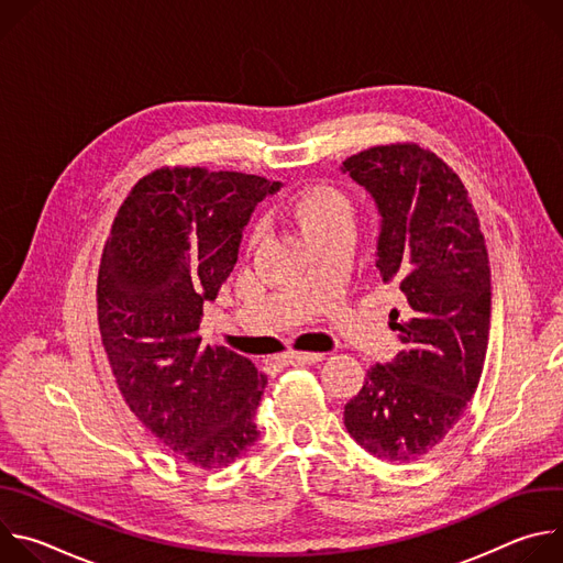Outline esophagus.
I'll return each instance as SVG.
<instances>
[{"mask_svg":"<svg viewBox=\"0 0 563 563\" xmlns=\"http://www.w3.org/2000/svg\"><path fill=\"white\" fill-rule=\"evenodd\" d=\"M280 361L285 365H313L318 361H323V354H316V352H287L280 356Z\"/></svg>","mask_w":563,"mask_h":563,"instance_id":"1","label":"esophagus"}]
</instances>
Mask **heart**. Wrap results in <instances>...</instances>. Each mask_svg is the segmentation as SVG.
Here are the masks:
<instances>
[{
	"label": "heart",
	"instance_id": "1",
	"mask_svg": "<svg viewBox=\"0 0 563 563\" xmlns=\"http://www.w3.org/2000/svg\"><path fill=\"white\" fill-rule=\"evenodd\" d=\"M289 207L309 238L341 224H352L350 198L341 189L325 183L302 187L291 198Z\"/></svg>",
	"mask_w": 563,
	"mask_h": 563
}]
</instances>
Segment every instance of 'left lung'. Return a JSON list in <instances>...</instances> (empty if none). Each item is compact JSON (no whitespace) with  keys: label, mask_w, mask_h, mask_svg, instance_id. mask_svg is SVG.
<instances>
[{"label":"left lung","mask_w":563,"mask_h":563,"mask_svg":"<svg viewBox=\"0 0 563 563\" xmlns=\"http://www.w3.org/2000/svg\"><path fill=\"white\" fill-rule=\"evenodd\" d=\"M380 213L376 267L404 307L389 328L404 350L367 369L345 428L369 454L410 463L465 412L490 334V265L461 178L415 142L365 148L343 163Z\"/></svg>","instance_id":"obj_1"}]
</instances>
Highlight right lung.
Wrapping results in <instances>:
<instances>
[{"label":"right lung","mask_w":563,"mask_h":563,"mask_svg":"<svg viewBox=\"0 0 563 563\" xmlns=\"http://www.w3.org/2000/svg\"><path fill=\"white\" fill-rule=\"evenodd\" d=\"M267 178L163 167L122 202L98 274V323L115 383L140 423L183 461L227 467L256 441L267 376L202 345L207 300L229 278Z\"/></svg>","instance_id":"right-lung-1"}]
</instances>
